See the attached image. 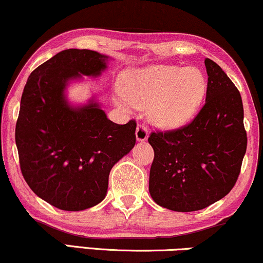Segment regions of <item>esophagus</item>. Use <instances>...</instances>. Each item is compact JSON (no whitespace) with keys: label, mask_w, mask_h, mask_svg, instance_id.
Instances as JSON below:
<instances>
[{"label":"esophagus","mask_w":263,"mask_h":263,"mask_svg":"<svg viewBox=\"0 0 263 263\" xmlns=\"http://www.w3.org/2000/svg\"><path fill=\"white\" fill-rule=\"evenodd\" d=\"M148 128L145 125H142L139 124L137 126V128H136V138H137V141L142 142V141H145V139L148 138Z\"/></svg>","instance_id":"1"}]
</instances>
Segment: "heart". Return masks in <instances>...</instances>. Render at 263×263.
I'll return each mask as SVG.
<instances>
[{"label":"heart","mask_w":263,"mask_h":263,"mask_svg":"<svg viewBox=\"0 0 263 263\" xmlns=\"http://www.w3.org/2000/svg\"><path fill=\"white\" fill-rule=\"evenodd\" d=\"M129 104L149 105V115L162 128L187 124L200 108L206 79L194 66L152 65L131 72L122 85Z\"/></svg>","instance_id":"1"}]
</instances>
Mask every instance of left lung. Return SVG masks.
<instances>
[{"label":"left lung","instance_id":"8db88e82","mask_svg":"<svg viewBox=\"0 0 263 263\" xmlns=\"http://www.w3.org/2000/svg\"><path fill=\"white\" fill-rule=\"evenodd\" d=\"M205 66L206 101L198 115L182 127L152 132L148 138L154 149L149 193L172 211H198L226 197L247 152L240 93L220 65L206 58Z\"/></svg>","mask_w":263,"mask_h":263}]
</instances>
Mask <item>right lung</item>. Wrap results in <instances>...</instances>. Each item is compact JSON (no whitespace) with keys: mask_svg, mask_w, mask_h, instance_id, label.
I'll use <instances>...</instances> for the list:
<instances>
[{"mask_svg":"<svg viewBox=\"0 0 263 263\" xmlns=\"http://www.w3.org/2000/svg\"><path fill=\"white\" fill-rule=\"evenodd\" d=\"M107 55L65 49L29 76L15 125L24 179L37 197L65 211H81L105 198L109 174L136 144V121L118 125L95 99L72 107L65 96L72 80L99 76Z\"/></svg>","mask_w":263,"mask_h":263,"instance_id":"obj_1","label":"right lung"}]
</instances>
